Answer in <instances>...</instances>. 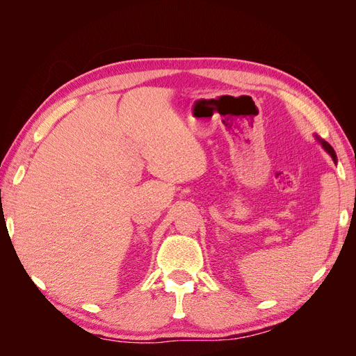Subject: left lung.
<instances>
[{
    "label": "left lung",
    "instance_id": "8db88e82",
    "mask_svg": "<svg viewBox=\"0 0 356 356\" xmlns=\"http://www.w3.org/2000/svg\"><path fill=\"white\" fill-rule=\"evenodd\" d=\"M315 139H316V141H318V144H321V147L322 148H324L325 149V152L332 157V160L334 161H337V156H336V152H334V148L327 143V141H324V139H322V138H319L318 135H315Z\"/></svg>",
    "mask_w": 356,
    "mask_h": 356
}]
</instances>
